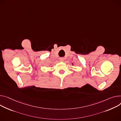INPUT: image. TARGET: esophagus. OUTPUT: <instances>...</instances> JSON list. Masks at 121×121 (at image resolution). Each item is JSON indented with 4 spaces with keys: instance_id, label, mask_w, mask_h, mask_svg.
<instances>
[{
    "instance_id": "obj_1",
    "label": "esophagus",
    "mask_w": 121,
    "mask_h": 121,
    "mask_svg": "<svg viewBox=\"0 0 121 121\" xmlns=\"http://www.w3.org/2000/svg\"><path fill=\"white\" fill-rule=\"evenodd\" d=\"M60 62H63V61H64V59H63V58H60Z\"/></svg>"
}]
</instances>
